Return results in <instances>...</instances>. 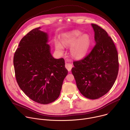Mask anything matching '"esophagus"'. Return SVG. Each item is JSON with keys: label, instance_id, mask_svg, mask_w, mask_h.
Listing matches in <instances>:
<instances>
[{"label": "esophagus", "instance_id": "34e87169", "mask_svg": "<svg viewBox=\"0 0 130 130\" xmlns=\"http://www.w3.org/2000/svg\"><path fill=\"white\" fill-rule=\"evenodd\" d=\"M65 67L68 70V71H70L71 70L72 67V65L71 64H70V63H66L65 64Z\"/></svg>", "mask_w": 130, "mask_h": 130}]
</instances>
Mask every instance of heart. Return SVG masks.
Wrapping results in <instances>:
<instances>
[{
    "label": "heart",
    "mask_w": 130,
    "mask_h": 130,
    "mask_svg": "<svg viewBox=\"0 0 130 130\" xmlns=\"http://www.w3.org/2000/svg\"><path fill=\"white\" fill-rule=\"evenodd\" d=\"M82 34L81 31L76 30L66 33L63 35L62 44L64 46H71V54L73 58L78 59L85 56L91 45L90 36L86 34ZM55 48L63 52V47L59 43L55 44Z\"/></svg>",
    "instance_id": "b5f03b06"
}]
</instances>
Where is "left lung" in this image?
I'll return each mask as SVG.
<instances>
[{
  "mask_svg": "<svg viewBox=\"0 0 130 130\" xmlns=\"http://www.w3.org/2000/svg\"><path fill=\"white\" fill-rule=\"evenodd\" d=\"M95 32L96 45L90 52L80 60L73 62L71 69L78 88L82 95L97 99L113 86L119 70L116 46L105 30L91 24Z\"/></svg>",
  "mask_w": 130,
  "mask_h": 130,
  "instance_id": "obj_1",
  "label": "left lung"
}]
</instances>
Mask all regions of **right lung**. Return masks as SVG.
I'll list each match as a JSON object with an SVG mask.
<instances>
[{
    "mask_svg": "<svg viewBox=\"0 0 130 130\" xmlns=\"http://www.w3.org/2000/svg\"><path fill=\"white\" fill-rule=\"evenodd\" d=\"M40 27L30 31L20 41L13 64L17 82L31 100L47 104L60 96L68 70L64 59L50 53L48 35Z\"/></svg>",
    "mask_w": 130,
    "mask_h": 130,
    "instance_id": "obj_1",
    "label": "right lung"
}]
</instances>
